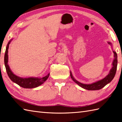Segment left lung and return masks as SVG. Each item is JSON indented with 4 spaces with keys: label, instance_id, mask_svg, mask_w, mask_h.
Returning a JSON list of instances; mask_svg holds the SVG:
<instances>
[{
    "label": "left lung",
    "instance_id": "8db88e82",
    "mask_svg": "<svg viewBox=\"0 0 122 122\" xmlns=\"http://www.w3.org/2000/svg\"><path fill=\"white\" fill-rule=\"evenodd\" d=\"M107 43H109L110 45H111V46L112 47V43H110V42H108ZM113 52L114 53V58L112 63V67L111 69L110 70L109 74H108L105 78H104L103 79L91 84H84L79 82L77 80H76L74 77H73L71 72L70 71V77H71V79L75 82L78 85H79L81 88L88 90H100V89L103 88L104 86L107 85V84L111 81L113 78H114L116 74L117 65V54H116V53L114 51H113Z\"/></svg>",
    "mask_w": 122,
    "mask_h": 122
}]
</instances>
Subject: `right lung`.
Wrapping results in <instances>:
<instances>
[{
    "mask_svg": "<svg viewBox=\"0 0 122 122\" xmlns=\"http://www.w3.org/2000/svg\"><path fill=\"white\" fill-rule=\"evenodd\" d=\"M12 40V39L9 41V42H8V44L7 45L6 52H5V57H4L5 67H6L7 73L10 79L11 80V81H12L13 82L17 83V85H18L19 86H21V87L24 88H29V89L34 88L42 85V84L48 79V78L50 76V73L47 75L46 76L42 78H39V77L21 78L15 75L12 72L8 64V53L9 46Z\"/></svg>",
    "mask_w": 122,
    "mask_h": 122,
    "instance_id": "obj_1",
    "label": "right lung"
}]
</instances>
